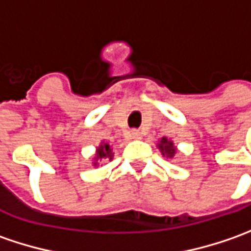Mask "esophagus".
I'll return each instance as SVG.
<instances>
[{"label":"esophagus","mask_w":251,"mask_h":251,"mask_svg":"<svg viewBox=\"0 0 251 251\" xmlns=\"http://www.w3.org/2000/svg\"><path fill=\"white\" fill-rule=\"evenodd\" d=\"M131 140H141V132L137 130H132L130 132Z\"/></svg>","instance_id":"esophagus-1"}]
</instances>
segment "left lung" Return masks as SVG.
<instances>
[{
	"mask_svg": "<svg viewBox=\"0 0 251 251\" xmlns=\"http://www.w3.org/2000/svg\"><path fill=\"white\" fill-rule=\"evenodd\" d=\"M158 150L160 151V153H162V156H166V158H173L175 155H176V152H177V148L175 147V144H173V141L169 140L168 137H162L159 141H158Z\"/></svg>",
	"mask_w": 251,
	"mask_h": 251,
	"instance_id": "8db88e82",
	"label": "left lung"
}]
</instances>
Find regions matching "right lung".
I'll use <instances>...</instances> for the list:
<instances>
[{
    "label": "right lung",
    "instance_id": "obj_1",
    "mask_svg": "<svg viewBox=\"0 0 251 251\" xmlns=\"http://www.w3.org/2000/svg\"><path fill=\"white\" fill-rule=\"evenodd\" d=\"M113 156H114V152H113V148H111L110 144L101 141L100 144H99V147H96L95 155L92 156V166L98 168V166H99V162H100L101 159L111 160L113 159Z\"/></svg>",
    "mask_w": 251,
    "mask_h": 251
}]
</instances>
